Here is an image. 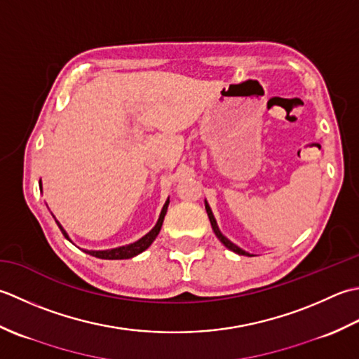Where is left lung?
I'll return each mask as SVG.
<instances>
[{
  "mask_svg": "<svg viewBox=\"0 0 359 359\" xmlns=\"http://www.w3.org/2000/svg\"><path fill=\"white\" fill-rule=\"evenodd\" d=\"M206 212H208V215H209V220H210V224H212V229H214V232H215V236L218 237V240L222 241V243L226 246V248H229L231 251H233V252H237V254H240V255H251V254H248L246 251H243V250H240V248L237 246V245H233L232 241H229L228 238H226L223 233L220 232V229H218V226H217V222H215V218H214V215H212V210H210V208H209V204L206 203Z\"/></svg>",
  "mask_w": 359,
  "mask_h": 359,
  "instance_id": "8db88e82",
  "label": "left lung"
}]
</instances>
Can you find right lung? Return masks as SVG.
Here are the masks:
<instances>
[{
  "label": "right lung",
  "instance_id": "obj_1",
  "mask_svg": "<svg viewBox=\"0 0 359 359\" xmlns=\"http://www.w3.org/2000/svg\"><path fill=\"white\" fill-rule=\"evenodd\" d=\"M167 206H169V201H167V203L164 204L163 210H161L159 220H158V223H156L155 228H153V229L147 233V236H144L141 240H137V241H135V243L127 245V246L116 248V250H108V251H85V252L91 254V255H94V257H97V259H107V260H122V259H131V257H135V255L141 254L142 251L147 250V248L153 243V240H155V238H156V236L159 233V231H161V226H163V222H164L165 212H167ZM57 224H58V228H60V231H62L63 236L68 238V233L65 232V229L62 228L60 223L57 222ZM68 240H69V238H68Z\"/></svg>",
  "mask_w": 359,
  "mask_h": 359
}]
</instances>
